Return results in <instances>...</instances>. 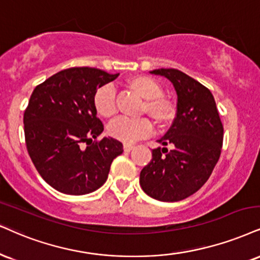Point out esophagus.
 <instances>
[{
	"label": "esophagus",
	"mask_w": 260,
	"mask_h": 260,
	"mask_svg": "<svg viewBox=\"0 0 260 260\" xmlns=\"http://www.w3.org/2000/svg\"><path fill=\"white\" fill-rule=\"evenodd\" d=\"M134 145H130V143H124V146H123V149L125 150V152H130V150H133L134 149Z\"/></svg>",
	"instance_id": "34e87169"
}]
</instances>
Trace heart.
Here are the masks:
<instances>
[{
  "label": "heart",
  "mask_w": 260,
  "mask_h": 260,
  "mask_svg": "<svg viewBox=\"0 0 260 260\" xmlns=\"http://www.w3.org/2000/svg\"><path fill=\"white\" fill-rule=\"evenodd\" d=\"M126 85L137 95L145 99L142 105V113H147L159 126H165L174 118V106L171 101L162 96V88L153 77L137 75L126 81ZM92 105L100 117L112 118L117 113L115 90L110 84L102 85L95 91ZM152 131V124L148 119H127L118 118L108 125L107 133L113 139L125 143L148 136Z\"/></svg>",
  "instance_id": "heart-1"
}]
</instances>
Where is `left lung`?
<instances>
[{"mask_svg": "<svg viewBox=\"0 0 260 260\" xmlns=\"http://www.w3.org/2000/svg\"><path fill=\"white\" fill-rule=\"evenodd\" d=\"M177 94L176 118L140 174L141 188L159 201L175 203L198 191L212 174L223 145V124L206 86L176 69L153 70ZM169 145V151L166 146Z\"/></svg>", "mask_w": 260, "mask_h": 260, "instance_id": "obj_1", "label": "left lung"}]
</instances>
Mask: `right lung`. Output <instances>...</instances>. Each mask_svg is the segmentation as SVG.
Segmentation results:
<instances>
[{
	"mask_svg": "<svg viewBox=\"0 0 260 260\" xmlns=\"http://www.w3.org/2000/svg\"><path fill=\"white\" fill-rule=\"evenodd\" d=\"M91 67H71L35 88L24 113L25 142L41 177L57 191L84 195L105 183L123 145L104 131L92 105L95 91L114 81Z\"/></svg>",
	"mask_w": 260,
	"mask_h": 260,
	"instance_id": "1",
	"label": "right lung"
}]
</instances>
